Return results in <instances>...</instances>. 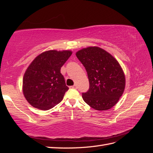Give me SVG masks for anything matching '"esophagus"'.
I'll list each match as a JSON object with an SVG mask.
<instances>
[{
	"instance_id": "34e87169",
	"label": "esophagus",
	"mask_w": 153,
	"mask_h": 153,
	"mask_svg": "<svg viewBox=\"0 0 153 153\" xmlns=\"http://www.w3.org/2000/svg\"><path fill=\"white\" fill-rule=\"evenodd\" d=\"M70 87H71V88H72V89H77V87L76 85H74L73 86H71Z\"/></svg>"
}]
</instances>
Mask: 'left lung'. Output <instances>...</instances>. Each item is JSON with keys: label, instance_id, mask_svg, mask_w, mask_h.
Segmentation results:
<instances>
[{"label": "left lung", "instance_id": "left-lung-1", "mask_svg": "<svg viewBox=\"0 0 153 153\" xmlns=\"http://www.w3.org/2000/svg\"><path fill=\"white\" fill-rule=\"evenodd\" d=\"M76 56L85 67L89 89L82 93L84 101L97 110H107L118 102L124 91L125 75L118 62L98 47L77 51Z\"/></svg>", "mask_w": 153, "mask_h": 153}]
</instances>
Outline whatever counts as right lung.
Wrapping results in <instances>:
<instances>
[{
	"label": "right lung",
	"mask_w": 153,
	"mask_h": 153,
	"mask_svg": "<svg viewBox=\"0 0 153 153\" xmlns=\"http://www.w3.org/2000/svg\"><path fill=\"white\" fill-rule=\"evenodd\" d=\"M71 54L70 51H48L30 64L23 78V93L32 106L47 110L62 101L69 88L60 69Z\"/></svg>",
	"instance_id": "1"
}]
</instances>
